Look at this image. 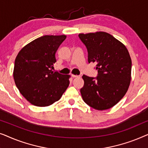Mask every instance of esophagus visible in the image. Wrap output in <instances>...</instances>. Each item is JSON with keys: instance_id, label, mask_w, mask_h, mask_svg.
<instances>
[{"instance_id": "1", "label": "esophagus", "mask_w": 148, "mask_h": 148, "mask_svg": "<svg viewBox=\"0 0 148 148\" xmlns=\"http://www.w3.org/2000/svg\"><path fill=\"white\" fill-rule=\"evenodd\" d=\"M71 76L73 78H78V77H81L80 75H73V74H72Z\"/></svg>"}]
</instances>
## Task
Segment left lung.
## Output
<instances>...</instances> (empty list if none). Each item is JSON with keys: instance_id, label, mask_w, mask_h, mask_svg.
<instances>
[{"instance_id": "left-lung-1", "label": "left lung", "mask_w": 148, "mask_h": 148, "mask_svg": "<svg viewBox=\"0 0 148 148\" xmlns=\"http://www.w3.org/2000/svg\"><path fill=\"white\" fill-rule=\"evenodd\" d=\"M86 46L88 62H96L98 76H82L83 100L92 108L107 110L116 104L128 90L131 79V59L125 46L106 32L79 34Z\"/></svg>"}]
</instances>
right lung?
Returning <instances> with one entry per match:
<instances>
[{
    "label": "right lung",
    "instance_id": "right-lung-1",
    "mask_svg": "<svg viewBox=\"0 0 148 148\" xmlns=\"http://www.w3.org/2000/svg\"><path fill=\"white\" fill-rule=\"evenodd\" d=\"M65 35L44 36L27 44L15 60L13 78L23 96L36 106L58 101L69 85L70 75L53 72L55 54Z\"/></svg>",
    "mask_w": 148,
    "mask_h": 148
}]
</instances>
